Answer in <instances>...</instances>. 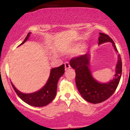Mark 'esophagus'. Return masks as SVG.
Masks as SVG:
<instances>
[{
	"label": "esophagus",
	"mask_w": 130,
	"mask_h": 130,
	"mask_svg": "<svg viewBox=\"0 0 130 130\" xmlns=\"http://www.w3.org/2000/svg\"><path fill=\"white\" fill-rule=\"evenodd\" d=\"M65 70H66L69 69V68H70V65L69 62H65Z\"/></svg>",
	"instance_id": "esophagus-1"
}]
</instances>
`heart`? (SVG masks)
<instances>
[{
	"label": "heart",
	"instance_id": "1",
	"mask_svg": "<svg viewBox=\"0 0 130 130\" xmlns=\"http://www.w3.org/2000/svg\"><path fill=\"white\" fill-rule=\"evenodd\" d=\"M83 46L80 45V44H77V45L73 46V47H71V48L68 50V52L71 53H77V52H79V51L83 48Z\"/></svg>",
	"mask_w": 130,
	"mask_h": 130
}]
</instances>
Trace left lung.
<instances>
[{
  "label": "left lung",
  "instance_id": "8db88e82",
  "mask_svg": "<svg viewBox=\"0 0 130 130\" xmlns=\"http://www.w3.org/2000/svg\"><path fill=\"white\" fill-rule=\"evenodd\" d=\"M98 44L111 42L114 50L118 52L112 38L106 34L100 33ZM70 64L76 72V84L79 92L85 100L91 103L97 104L106 100L114 93L117 89L122 72V63L120 55H118L114 78L106 83H100L93 78L89 68L90 65V55L89 53L73 57Z\"/></svg>",
  "mask_w": 130,
  "mask_h": 130
}]
</instances>
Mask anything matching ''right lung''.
<instances>
[{
	"label": "right lung",
	"instance_id": "right-lung-1",
	"mask_svg": "<svg viewBox=\"0 0 130 130\" xmlns=\"http://www.w3.org/2000/svg\"><path fill=\"white\" fill-rule=\"evenodd\" d=\"M30 32L29 33L27 37L20 45L24 44L29 38ZM65 73V65H62L57 68H52L51 70L50 76L45 86L42 89L37 92L32 93H23L19 92L14 85L11 83L13 89L18 96L22 101L30 106L36 107H43L50 103L55 98L57 92V86L59 78Z\"/></svg>",
	"mask_w": 130,
	"mask_h": 130
}]
</instances>
